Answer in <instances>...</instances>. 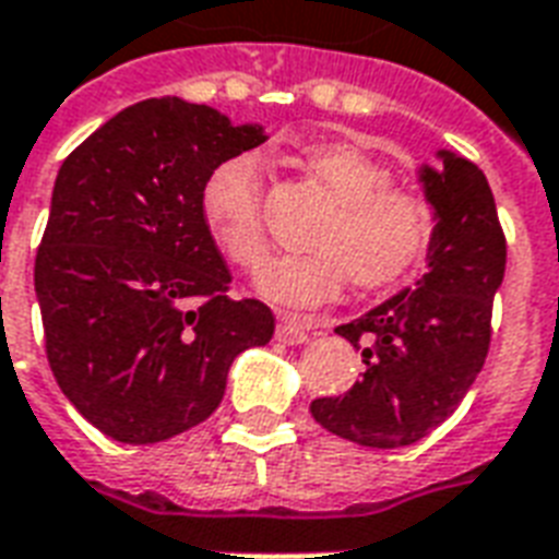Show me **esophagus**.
<instances>
[{"mask_svg": "<svg viewBox=\"0 0 559 559\" xmlns=\"http://www.w3.org/2000/svg\"><path fill=\"white\" fill-rule=\"evenodd\" d=\"M317 322L308 317H296V313H281L278 325H275V341L287 343V346H299L311 337Z\"/></svg>", "mask_w": 559, "mask_h": 559, "instance_id": "1", "label": "esophagus"}]
</instances>
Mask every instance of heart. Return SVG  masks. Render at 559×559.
I'll return each mask as SVG.
<instances>
[{
	"mask_svg": "<svg viewBox=\"0 0 559 559\" xmlns=\"http://www.w3.org/2000/svg\"><path fill=\"white\" fill-rule=\"evenodd\" d=\"M301 175L334 206L311 237V254L278 258L254 278L260 296L311 308L353 281L358 293L394 287L420 266L436 237L427 198L391 186V171L349 142H313L296 156ZM201 216L227 263L258 269L269 251L263 225V163L254 151L227 156L206 175Z\"/></svg>",
	"mask_w": 559,
	"mask_h": 559,
	"instance_id": "b5f03b06",
	"label": "heart"
}]
</instances>
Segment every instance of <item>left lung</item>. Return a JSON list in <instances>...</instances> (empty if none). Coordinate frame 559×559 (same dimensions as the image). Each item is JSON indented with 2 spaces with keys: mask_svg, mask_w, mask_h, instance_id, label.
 <instances>
[{
  "mask_svg": "<svg viewBox=\"0 0 559 559\" xmlns=\"http://www.w3.org/2000/svg\"><path fill=\"white\" fill-rule=\"evenodd\" d=\"M436 156L438 168H417L436 213L427 272L334 329L361 349L367 370L343 396L311 403L322 429L361 448H408L441 427L489 353L491 301L507 269L498 206L477 165L453 151Z\"/></svg>",
  "mask_w": 559,
  "mask_h": 559,
  "instance_id": "8db88e82",
  "label": "left lung"
}]
</instances>
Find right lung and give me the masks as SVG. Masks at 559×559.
<instances>
[{
    "label": "right lung",
    "mask_w": 559,
    "mask_h": 559,
    "mask_svg": "<svg viewBox=\"0 0 559 559\" xmlns=\"http://www.w3.org/2000/svg\"><path fill=\"white\" fill-rule=\"evenodd\" d=\"M266 139L260 123L153 97L61 163L35 293L52 376L103 436L156 444L198 427L234 358L275 332L263 301L227 296L201 216L206 175Z\"/></svg>",
    "instance_id": "add662e5"
}]
</instances>
